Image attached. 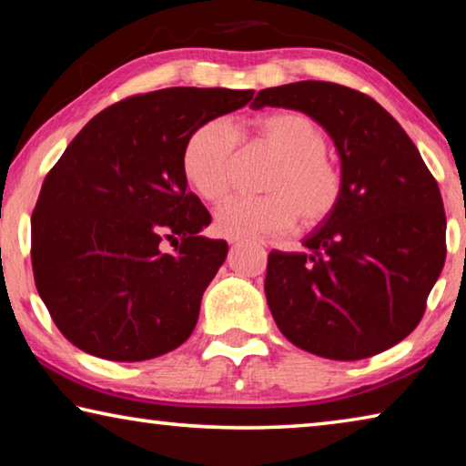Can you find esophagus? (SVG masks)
<instances>
[{"instance_id": "34e87169", "label": "esophagus", "mask_w": 466, "mask_h": 466, "mask_svg": "<svg viewBox=\"0 0 466 466\" xmlns=\"http://www.w3.org/2000/svg\"><path fill=\"white\" fill-rule=\"evenodd\" d=\"M230 242H232V244H238V240H230Z\"/></svg>"}]
</instances>
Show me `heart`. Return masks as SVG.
Instances as JSON below:
<instances>
[{"mask_svg": "<svg viewBox=\"0 0 466 466\" xmlns=\"http://www.w3.org/2000/svg\"><path fill=\"white\" fill-rule=\"evenodd\" d=\"M250 136L278 156L261 197H230L214 214L216 230L230 240L275 234L296 222L304 230L333 216L343 197V175L327 156V131L312 116L279 110L250 125ZM238 133L226 121H208L187 139L183 170L197 193L218 201L234 180Z\"/></svg>", "mask_w": 466, "mask_h": 466, "instance_id": "1", "label": "heart"}]
</instances>
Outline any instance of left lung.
Masks as SVG:
<instances>
[{
    "label": "left lung",
    "instance_id": "left-lung-1",
    "mask_svg": "<svg viewBox=\"0 0 466 466\" xmlns=\"http://www.w3.org/2000/svg\"><path fill=\"white\" fill-rule=\"evenodd\" d=\"M322 125L341 157L343 197L299 252L271 250L265 294L286 339L314 356H376L420 325L446 261L436 178L405 129L347 86L296 82L257 94Z\"/></svg>",
    "mask_w": 466,
    "mask_h": 466
}]
</instances>
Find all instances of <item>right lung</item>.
Here are the masks:
<instances>
[{"instance_id":"obj_1","label":"right lung","mask_w":466,"mask_h":466,"mask_svg":"<svg viewBox=\"0 0 466 466\" xmlns=\"http://www.w3.org/2000/svg\"><path fill=\"white\" fill-rule=\"evenodd\" d=\"M252 94L164 88L115 102L49 170L30 257L38 296L69 343L144 361L191 337L228 244L199 236L211 216L187 191L183 152L197 127Z\"/></svg>"}]
</instances>
